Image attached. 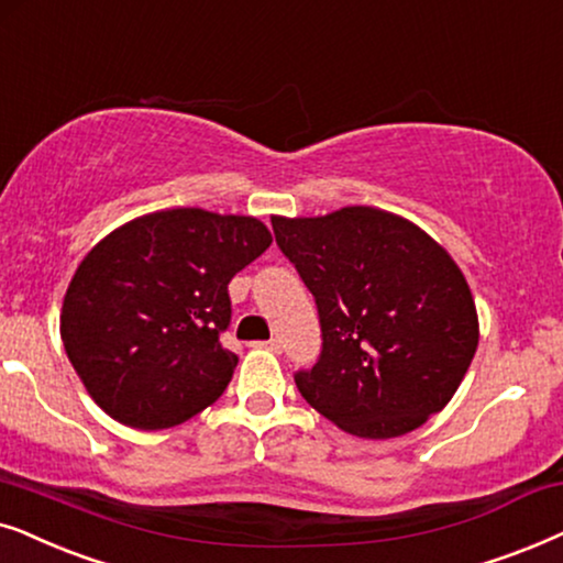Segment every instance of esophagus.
Wrapping results in <instances>:
<instances>
[{
  "mask_svg": "<svg viewBox=\"0 0 563 563\" xmlns=\"http://www.w3.org/2000/svg\"><path fill=\"white\" fill-rule=\"evenodd\" d=\"M254 344H257V347L273 350V352H280V350H283V342L277 340V336H273V340H267V342H254Z\"/></svg>",
  "mask_w": 563,
  "mask_h": 563,
  "instance_id": "obj_1",
  "label": "esophagus"
}]
</instances>
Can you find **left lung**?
<instances>
[{
	"label": "left lung",
	"instance_id": "left-lung-1",
	"mask_svg": "<svg viewBox=\"0 0 563 563\" xmlns=\"http://www.w3.org/2000/svg\"><path fill=\"white\" fill-rule=\"evenodd\" d=\"M319 311L321 352L296 386L357 438H399L453 399L478 344L468 283L443 246L399 216L352 206L273 219Z\"/></svg>",
	"mask_w": 563,
	"mask_h": 563
}]
</instances>
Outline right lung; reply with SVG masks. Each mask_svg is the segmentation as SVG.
Here are the masks:
<instances>
[{
	"instance_id": "right-lung-1",
	"label": "right lung",
	"mask_w": 563,
	"mask_h": 563,
	"mask_svg": "<svg viewBox=\"0 0 563 563\" xmlns=\"http://www.w3.org/2000/svg\"><path fill=\"white\" fill-rule=\"evenodd\" d=\"M273 236L252 216L175 208L141 216L81 260L62 340L100 407L136 430L183 424L227 391L229 283Z\"/></svg>"
}]
</instances>
